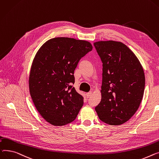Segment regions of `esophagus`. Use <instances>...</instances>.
Here are the masks:
<instances>
[{"instance_id": "1", "label": "esophagus", "mask_w": 159, "mask_h": 159, "mask_svg": "<svg viewBox=\"0 0 159 159\" xmlns=\"http://www.w3.org/2000/svg\"><path fill=\"white\" fill-rule=\"evenodd\" d=\"M92 92H88V93H87V94H86V96H87V98H89V97H90V96L92 95Z\"/></svg>"}]
</instances>
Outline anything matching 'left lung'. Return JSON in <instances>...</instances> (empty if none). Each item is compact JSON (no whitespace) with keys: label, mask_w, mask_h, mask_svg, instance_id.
Instances as JSON below:
<instances>
[{"label":"left lung","mask_w":159,"mask_h":159,"mask_svg":"<svg viewBox=\"0 0 159 159\" xmlns=\"http://www.w3.org/2000/svg\"><path fill=\"white\" fill-rule=\"evenodd\" d=\"M94 45L102 63L101 100L95 110L102 122L122 125L135 114L143 99V68L122 42L99 41Z\"/></svg>","instance_id":"obj_1"}]
</instances>
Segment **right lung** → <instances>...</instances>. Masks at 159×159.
<instances>
[{"label": "right lung", "mask_w": 159, "mask_h": 159, "mask_svg": "<svg viewBox=\"0 0 159 159\" xmlns=\"http://www.w3.org/2000/svg\"><path fill=\"white\" fill-rule=\"evenodd\" d=\"M92 50L85 40L57 37L44 43L31 67L29 88L42 117L54 126H63L76 118L83 98L71 85L80 59Z\"/></svg>", "instance_id": "add662e5"}]
</instances>
